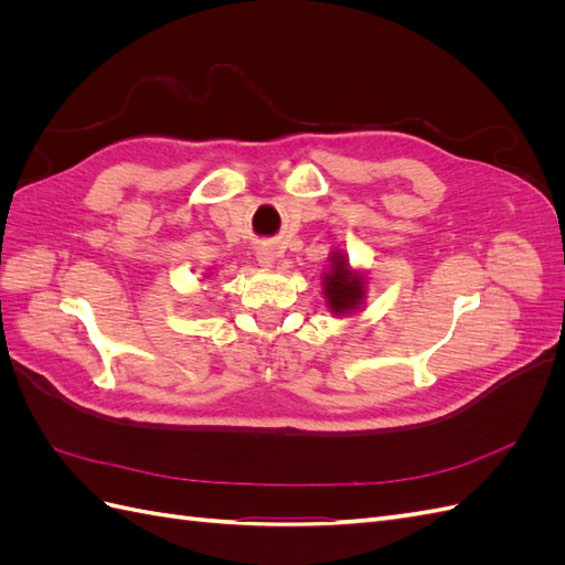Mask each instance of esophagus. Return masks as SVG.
<instances>
[{
    "label": "esophagus",
    "mask_w": 565,
    "mask_h": 565,
    "mask_svg": "<svg viewBox=\"0 0 565 565\" xmlns=\"http://www.w3.org/2000/svg\"><path fill=\"white\" fill-rule=\"evenodd\" d=\"M256 259H259V264L262 266H273V262H276V249H273V247H259V249H256Z\"/></svg>",
    "instance_id": "obj_1"
}]
</instances>
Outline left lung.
<instances>
[{"instance_id":"obj_1","label":"left lung","mask_w":565,"mask_h":565,"mask_svg":"<svg viewBox=\"0 0 565 565\" xmlns=\"http://www.w3.org/2000/svg\"><path fill=\"white\" fill-rule=\"evenodd\" d=\"M332 270L324 273V297L332 313H347L358 309L363 301V278L358 273H351L347 259L341 254L332 256Z\"/></svg>"}]
</instances>
